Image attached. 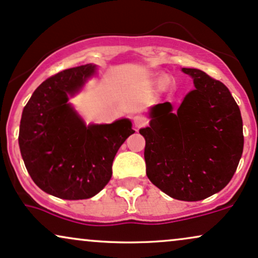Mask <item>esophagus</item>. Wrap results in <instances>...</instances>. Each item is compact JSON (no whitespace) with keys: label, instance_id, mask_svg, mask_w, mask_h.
<instances>
[{"label":"esophagus","instance_id":"obj_1","mask_svg":"<svg viewBox=\"0 0 258 258\" xmlns=\"http://www.w3.org/2000/svg\"><path fill=\"white\" fill-rule=\"evenodd\" d=\"M133 122H134V125L136 128H142V126H145L147 124V119L145 118L144 116H135L133 118Z\"/></svg>","mask_w":258,"mask_h":258}]
</instances>
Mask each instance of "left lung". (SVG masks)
I'll return each instance as SVG.
<instances>
[{"instance_id": "8db88e82", "label": "left lung", "mask_w": 258, "mask_h": 258, "mask_svg": "<svg viewBox=\"0 0 258 258\" xmlns=\"http://www.w3.org/2000/svg\"><path fill=\"white\" fill-rule=\"evenodd\" d=\"M196 89L176 112L170 102L151 108L146 140L147 177L165 195L197 202L220 192L232 180L243 154V119L222 82L204 71L182 69Z\"/></svg>"}]
</instances>
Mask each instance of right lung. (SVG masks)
Segmentation results:
<instances>
[{"mask_svg": "<svg viewBox=\"0 0 258 258\" xmlns=\"http://www.w3.org/2000/svg\"><path fill=\"white\" fill-rule=\"evenodd\" d=\"M77 66L45 80L24 107L19 146L30 176L48 195L68 201L92 198L107 184L117 151L134 134L129 119L86 126L68 104L94 75Z\"/></svg>", "mask_w": 258, "mask_h": 258, "instance_id": "1", "label": "right lung"}]
</instances>
